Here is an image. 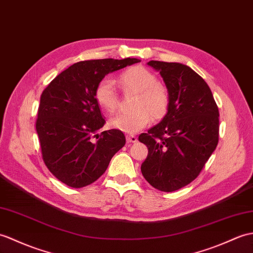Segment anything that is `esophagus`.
I'll list each match as a JSON object with an SVG mask.
<instances>
[{
  "label": "esophagus",
  "mask_w": 253,
  "mask_h": 253,
  "mask_svg": "<svg viewBox=\"0 0 253 253\" xmlns=\"http://www.w3.org/2000/svg\"><path fill=\"white\" fill-rule=\"evenodd\" d=\"M126 140H127L128 143H134V142H137V141H138L137 137L133 136V134H127Z\"/></svg>",
  "instance_id": "obj_1"
}]
</instances>
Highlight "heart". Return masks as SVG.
<instances>
[{
	"instance_id": "obj_1",
	"label": "heart",
	"mask_w": 253,
	"mask_h": 253,
	"mask_svg": "<svg viewBox=\"0 0 253 253\" xmlns=\"http://www.w3.org/2000/svg\"><path fill=\"white\" fill-rule=\"evenodd\" d=\"M120 82L125 91L138 92L133 108L129 113H120L110 120V126L117 130L133 133L144 128L153 117L162 119L169 107V92L161 84L157 76L142 66L131 67L120 76ZM95 98L100 108L108 113H113L119 107V93L115 82L105 78L99 82Z\"/></svg>"
}]
</instances>
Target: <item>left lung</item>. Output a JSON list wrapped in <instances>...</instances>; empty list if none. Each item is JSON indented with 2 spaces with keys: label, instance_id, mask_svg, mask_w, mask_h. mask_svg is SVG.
Listing matches in <instances>:
<instances>
[{
  "label": "left lung",
  "instance_id": "obj_1",
  "mask_svg": "<svg viewBox=\"0 0 253 253\" xmlns=\"http://www.w3.org/2000/svg\"><path fill=\"white\" fill-rule=\"evenodd\" d=\"M169 92L166 115L139 136L149 154L141 172L163 192H173L197 178L219 141V110L209 86L190 67L151 60Z\"/></svg>",
  "mask_w": 253,
  "mask_h": 253
}]
</instances>
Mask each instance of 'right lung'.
Wrapping results in <instances>:
<instances>
[{
  "label": "right lung",
  "instance_id": "add662e5",
  "mask_svg": "<svg viewBox=\"0 0 253 253\" xmlns=\"http://www.w3.org/2000/svg\"><path fill=\"white\" fill-rule=\"evenodd\" d=\"M139 61L137 58H109L76 62L57 75L42 92L37 132L43 161L64 184L75 189L91 184L125 145L121 130L99 133L105 121L95 90L107 74Z\"/></svg>",
  "mask_w": 253,
  "mask_h": 253
}]
</instances>
